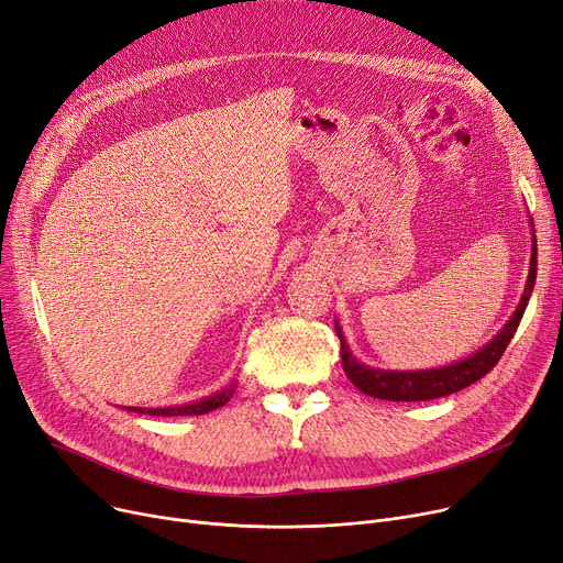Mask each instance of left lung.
<instances>
[{"mask_svg":"<svg viewBox=\"0 0 563 563\" xmlns=\"http://www.w3.org/2000/svg\"><path fill=\"white\" fill-rule=\"evenodd\" d=\"M531 224V258H529V275L525 284V292L520 298V305L516 307L514 316L506 320V325L478 351L461 362H453L449 366L440 368H421V371H387V368H376V366H366L360 362L351 345L345 343V336L336 325V334L341 339V366L345 371L347 380H351L360 391L373 398H383V400H431V398H442L453 391H461L470 387L472 383L481 380L486 373L499 362L504 355L506 345L511 343L522 313L527 309V302L531 298L533 284H537V231H533Z\"/></svg>","mask_w":563,"mask_h":563,"instance_id":"8db88e82","label":"left lung"}]
</instances>
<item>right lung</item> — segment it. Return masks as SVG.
Instances as JSON below:
<instances>
[{
  "label": "right lung",
  "instance_id": "right-lung-1",
  "mask_svg": "<svg viewBox=\"0 0 563 563\" xmlns=\"http://www.w3.org/2000/svg\"><path fill=\"white\" fill-rule=\"evenodd\" d=\"M235 394V383L227 385L224 389L210 394L201 400H195V404H185V406H172V408H125V410H135L140 415H153V417H190V415H206L210 410H218L229 404V398Z\"/></svg>",
  "mask_w": 563,
  "mask_h": 563
}]
</instances>
